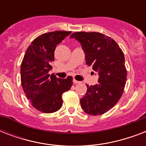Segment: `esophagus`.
<instances>
[{
  "label": "esophagus",
  "instance_id": "1",
  "mask_svg": "<svg viewBox=\"0 0 146 146\" xmlns=\"http://www.w3.org/2000/svg\"><path fill=\"white\" fill-rule=\"evenodd\" d=\"M80 81H77V80H73V83H75V84H78V83H80Z\"/></svg>",
  "mask_w": 146,
  "mask_h": 146
}]
</instances>
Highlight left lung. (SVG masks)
<instances>
[{
  "mask_svg": "<svg viewBox=\"0 0 146 146\" xmlns=\"http://www.w3.org/2000/svg\"><path fill=\"white\" fill-rule=\"evenodd\" d=\"M70 38L80 42L86 64L98 75V84L87 85L81 107L90 115L103 114L117 103L123 92L127 76L123 53L114 40L102 33L78 32Z\"/></svg>",
  "mask_w": 146,
  "mask_h": 146,
  "instance_id": "obj_1",
  "label": "left lung"
}]
</instances>
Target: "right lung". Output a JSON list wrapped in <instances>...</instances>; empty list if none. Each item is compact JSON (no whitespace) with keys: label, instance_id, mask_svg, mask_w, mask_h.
<instances>
[{"label":"right lung","instance_id":"1","mask_svg":"<svg viewBox=\"0 0 146 146\" xmlns=\"http://www.w3.org/2000/svg\"><path fill=\"white\" fill-rule=\"evenodd\" d=\"M71 32L55 31L39 35L24 55L20 68L21 84L26 97L38 111L53 113L63 104L62 94L70 89L73 78L62 80L49 74L54 60V50Z\"/></svg>","mask_w":146,"mask_h":146}]
</instances>
